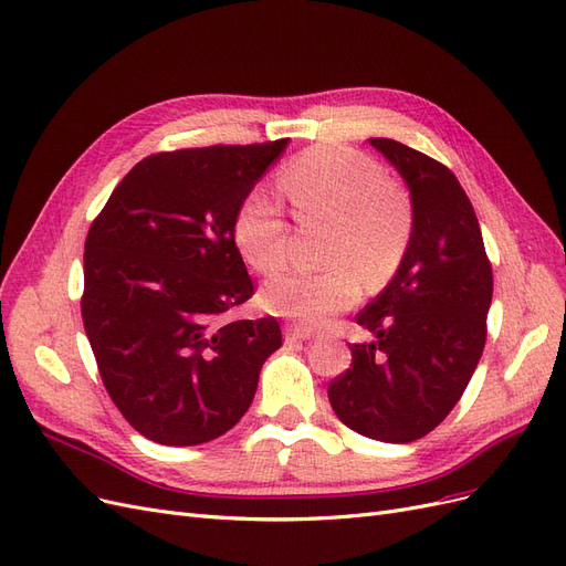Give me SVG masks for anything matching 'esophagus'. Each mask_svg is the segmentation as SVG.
I'll return each instance as SVG.
<instances>
[{
  "label": "esophagus",
  "instance_id": "1",
  "mask_svg": "<svg viewBox=\"0 0 566 566\" xmlns=\"http://www.w3.org/2000/svg\"><path fill=\"white\" fill-rule=\"evenodd\" d=\"M314 331L306 328V325H297V323L285 325V339H310Z\"/></svg>",
  "mask_w": 566,
  "mask_h": 566
}]
</instances>
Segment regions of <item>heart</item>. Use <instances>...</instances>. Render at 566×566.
I'll list each match as a JSON object with an SVG mask.
<instances>
[{
    "instance_id": "1",
    "label": "heart",
    "mask_w": 566,
    "mask_h": 566,
    "mask_svg": "<svg viewBox=\"0 0 566 566\" xmlns=\"http://www.w3.org/2000/svg\"><path fill=\"white\" fill-rule=\"evenodd\" d=\"M279 186L300 227L328 231L321 243V262L328 266L269 281L262 290L269 312L316 325L354 306L361 281L378 290L397 276L413 243L416 208L378 160L347 146H314L281 169ZM231 233L254 271L285 266L290 229L264 191L238 202Z\"/></svg>"
}]
</instances>
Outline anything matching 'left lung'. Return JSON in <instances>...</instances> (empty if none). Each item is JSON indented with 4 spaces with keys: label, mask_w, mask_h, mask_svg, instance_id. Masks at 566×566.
Wrapping results in <instances>:
<instances>
[{
    "label": "left lung",
    "mask_w": 566,
    "mask_h": 566,
    "mask_svg": "<svg viewBox=\"0 0 566 566\" xmlns=\"http://www.w3.org/2000/svg\"><path fill=\"white\" fill-rule=\"evenodd\" d=\"M399 169L416 208L397 276L356 323L352 366L328 385L335 416L368 439L408 443L460 401L486 345L493 271L468 193L447 165L394 139H370Z\"/></svg>",
    "instance_id": "8db88e82"
}]
</instances>
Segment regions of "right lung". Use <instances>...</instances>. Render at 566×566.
<instances>
[{"instance_id": "right-lung-1", "label": "right lung", "mask_w": 566, "mask_h": 566, "mask_svg": "<svg viewBox=\"0 0 566 566\" xmlns=\"http://www.w3.org/2000/svg\"><path fill=\"white\" fill-rule=\"evenodd\" d=\"M287 139L160 150L115 186L84 241L82 323L119 413L146 439L196 447L245 416L273 316L227 321L254 285L233 214Z\"/></svg>"}]
</instances>
